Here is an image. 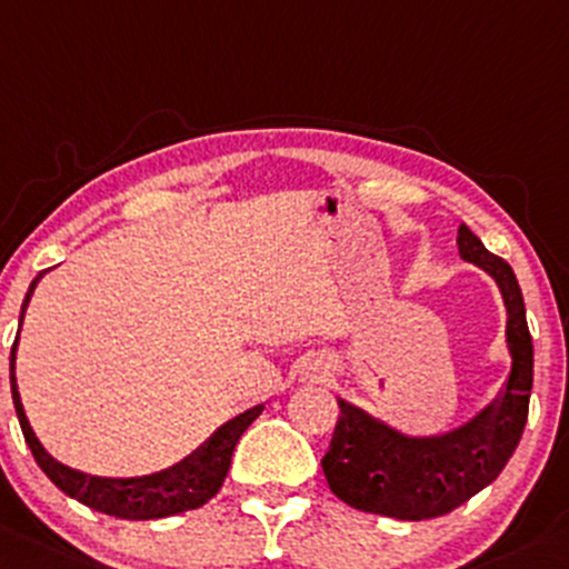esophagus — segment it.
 <instances>
[{"label": "esophagus", "instance_id": "34e87169", "mask_svg": "<svg viewBox=\"0 0 569 569\" xmlns=\"http://www.w3.org/2000/svg\"><path fill=\"white\" fill-rule=\"evenodd\" d=\"M325 373H327V368H325V370H321V373H319V376H316V379H321V376H325Z\"/></svg>", "mask_w": 569, "mask_h": 569}]
</instances>
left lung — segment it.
<instances>
[{
    "mask_svg": "<svg viewBox=\"0 0 569 569\" xmlns=\"http://www.w3.org/2000/svg\"><path fill=\"white\" fill-rule=\"evenodd\" d=\"M458 253L499 286L510 355L505 385L475 417L426 436L403 433L381 417L338 398L340 420L321 469L332 493L355 510L398 521L447 516L490 486L521 441L535 368L521 286L512 267L490 253L466 223L458 229Z\"/></svg>",
    "mask_w": 569,
    "mask_h": 569,
    "instance_id": "obj_1",
    "label": "left lung"
}]
</instances>
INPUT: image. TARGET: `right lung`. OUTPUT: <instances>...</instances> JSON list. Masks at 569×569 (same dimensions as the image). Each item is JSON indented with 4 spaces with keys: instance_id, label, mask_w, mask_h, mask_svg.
<instances>
[{
    "instance_id": "add662e5",
    "label": "right lung",
    "mask_w": 569,
    "mask_h": 569,
    "mask_svg": "<svg viewBox=\"0 0 569 569\" xmlns=\"http://www.w3.org/2000/svg\"><path fill=\"white\" fill-rule=\"evenodd\" d=\"M46 272L48 269H43V272L29 283V291L21 305V319H18V335H21L23 316H27L34 289H38V283L43 280ZM18 335L13 351H10V390H13V406L18 422H21L23 439H27L34 460H38V466L46 471V477L53 486L62 490V493H68L70 499L81 501V505L92 507V510L98 512H106V516L124 518V521H152V518L177 516V512H188L207 505V501L218 493L220 486H223L226 475H229L231 456H234L239 436H242L250 422L264 411V403H259L253 406V409H244L242 415L231 417L229 422H223V426L209 436L204 445L196 447L188 458L169 466V469H160L141 477L87 475V471L73 469V466L59 463V460L40 445L32 426H29V417L27 411H23L21 392H18L16 381Z\"/></svg>"
}]
</instances>
